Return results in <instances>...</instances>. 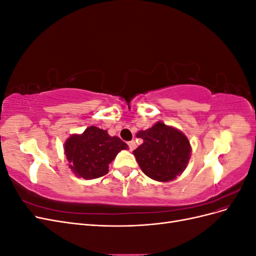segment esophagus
Instances as JSON below:
<instances>
[{
    "label": "esophagus",
    "mask_w": 256,
    "mask_h": 256,
    "mask_svg": "<svg viewBox=\"0 0 256 256\" xmlns=\"http://www.w3.org/2000/svg\"><path fill=\"white\" fill-rule=\"evenodd\" d=\"M128 146H129V150H134L136 147V144L134 141H130V142H128Z\"/></svg>",
    "instance_id": "obj_1"
}]
</instances>
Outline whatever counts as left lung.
<instances>
[{"mask_svg":"<svg viewBox=\"0 0 256 256\" xmlns=\"http://www.w3.org/2000/svg\"><path fill=\"white\" fill-rule=\"evenodd\" d=\"M143 143L134 154L143 173L157 182H170L180 176L187 166L190 142L182 131L157 122L152 128L136 134Z\"/></svg>","mask_w":256,"mask_h":256,"instance_id":"left-lung-1","label":"left lung"}]
</instances>
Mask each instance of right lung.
Segmentation results:
<instances>
[{
    "instance_id": "obj_1",
    "label": "right lung",
    "mask_w": 256,
    "mask_h": 256,
    "mask_svg": "<svg viewBox=\"0 0 256 256\" xmlns=\"http://www.w3.org/2000/svg\"><path fill=\"white\" fill-rule=\"evenodd\" d=\"M127 147L118 136L90 126L82 134L69 136L64 150L72 171L84 180H92L106 175L116 154Z\"/></svg>"
}]
</instances>
